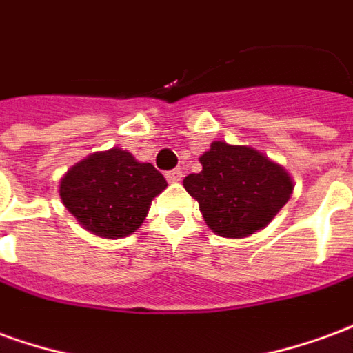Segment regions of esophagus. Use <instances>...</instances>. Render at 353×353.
I'll return each instance as SVG.
<instances>
[{"label": "esophagus", "mask_w": 353, "mask_h": 353, "mask_svg": "<svg viewBox=\"0 0 353 353\" xmlns=\"http://www.w3.org/2000/svg\"><path fill=\"white\" fill-rule=\"evenodd\" d=\"M166 179H168L170 183H179L181 179H183V172L177 168V170H172V172H168L166 174Z\"/></svg>", "instance_id": "1"}]
</instances>
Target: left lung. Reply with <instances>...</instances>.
<instances>
[{"label": "left lung", "mask_w": 353, "mask_h": 353, "mask_svg": "<svg viewBox=\"0 0 353 353\" xmlns=\"http://www.w3.org/2000/svg\"><path fill=\"white\" fill-rule=\"evenodd\" d=\"M199 161L202 172L189 174L183 187L208 227L223 238L238 240L265 229L293 194L288 170L250 145L217 139Z\"/></svg>", "instance_id": "1"}]
</instances>
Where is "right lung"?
<instances>
[{
	"label": "right lung",
	"instance_id": "right-lung-1",
	"mask_svg": "<svg viewBox=\"0 0 353 353\" xmlns=\"http://www.w3.org/2000/svg\"><path fill=\"white\" fill-rule=\"evenodd\" d=\"M166 187L153 164L113 147L73 164L60 179V199L81 227L96 236L117 240L141 227L151 200Z\"/></svg>",
	"mask_w": 353,
	"mask_h": 353
}]
</instances>
